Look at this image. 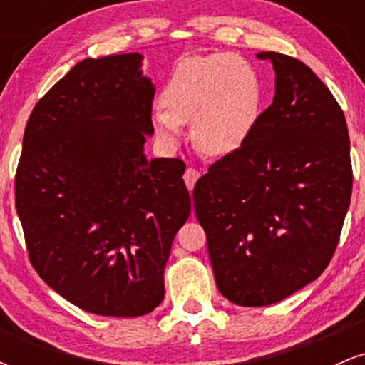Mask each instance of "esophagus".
<instances>
[{
    "label": "esophagus",
    "mask_w": 365,
    "mask_h": 365,
    "mask_svg": "<svg viewBox=\"0 0 365 365\" xmlns=\"http://www.w3.org/2000/svg\"><path fill=\"white\" fill-rule=\"evenodd\" d=\"M199 177H200V173L195 168H187L185 175H183V180H185V185L188 190H192V188H194L195 182L199 180Z\"/></svg>",
    "instance_id": "34e87169"
}]
</instances>
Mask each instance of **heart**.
<instances>
[{
  "label": "heart",
  "instance_id": "1",
  "mask_svg": "<svg viewBox=\"0 0 365 365\" xmlns=\"http://www.w3.org/2000/svg\"><path fill=\"white\" fill-rule=\"evenodd\" d=\"M165 110L150 123L166 148H178L183 123L207 156H226L244 148L262 108V86L249 63L232 53L188 56L178 61L161 92Z\"/></svg>",
  "mask_w": 365,
  "mask_h": 365
}]
</instances>
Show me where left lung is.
<instances>
[{"label": "left lung", "instance_id": "1", "mask_svg": "<svg viewBox=\"0 0 365 365\" xmlns=\"http://www.w3.org/2000/svg\"><path fill=\"white\" fill-rule=\"evenodd\" d=\"M274 98L244 148L194 187L217 290L242 307L287 299L321 276L350 206V139L316 73L274 51Z\"/></svg>", "mask_w": 365, "mask_h": 365}]
</instances>
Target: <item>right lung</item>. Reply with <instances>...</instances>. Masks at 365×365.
<instances>
[{"instance_id": "1", "label": "right lung", "mask_w": 365, "mask_h": 365, "mask_svg": "<svg viewBox=\"0 0 365 365\" xmlns=\"http://www.w3.org/2000/svg\"><path fill=\"white\" fill-rule=\"evenodd\" d=\"M142 60L78 61L36 104L16 168L32 266L98 316L137 317L161 304L171 244L190 215L182 159L144 154L156 89Z\"/></svg>"}]
</instances>
